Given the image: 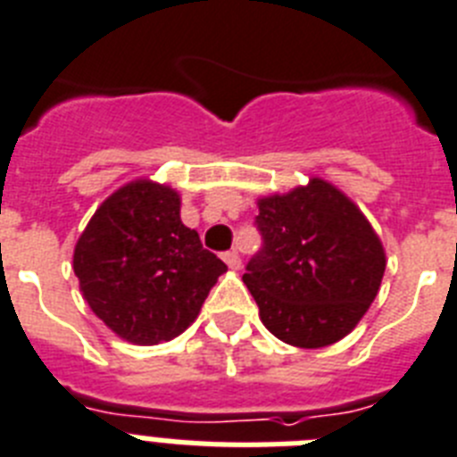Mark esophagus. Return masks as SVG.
I'll return each mask as SVG.
<instances>
[{
    "label": "esophagus",
    "mask_w": 457,
    "mask_h": 457,
    "mask_svg": "<svg viewBox=\"0 0 457 457\" xmlns=\"http://www.w3.org/2000/svg\"><path fill=\"white\" fill-rule=\"evenodd\" d=\"M223 262H225V264H228L229 269H234V271H237V269L241 267V257H239V253H237V251L225 253V255H223Z\"/></svg>",
    "instance_id": "obj_1"
}]
</instances>
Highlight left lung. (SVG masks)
I'll use <instances>...</instances> for the list:
<instances>
[{
    "instance_id": "obj_1",
    "label": "left lung",
    "mask_w": 457,
    "mask_h": 457,
    "mask_svg": "<svg viewBox=\"0 0 457 457\" xmlns=\"http://www.w3.org/2000/svg\"><path fill=\"white\" fill-rule=\"evenodd\" d=\"M264 248L244 283L278 340L327 347L354 331L382 285L386 253L359 206L328 181L257 197Z\"/></svg>"
}]
</instances>
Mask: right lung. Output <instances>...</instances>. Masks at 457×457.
<instances>
[{
	"instance_id": "1",
	"label": "right lung",
	"mask_w": 457,
	"mask_h": 457,
	"mask_svg": "<svg viewBox=\"0 0 457 457\" xmlns=\"http://www.w3.org/2000/svg\"><path fill=\"white\" fill-rule=\"evenodd\" d=\"M82 299L119 338L158 345L177 338L228 271L181 223L179 190L133 179L101 202L73 251Z\"/></svg>"
}]
</instances>
